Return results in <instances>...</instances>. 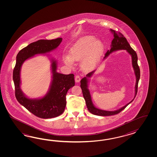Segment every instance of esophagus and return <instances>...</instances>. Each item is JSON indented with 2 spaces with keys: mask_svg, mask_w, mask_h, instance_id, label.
<instances>
[{
  "mask_svg": "<svg viewBox=\"0 0 157 157\" xmlns=\"http://www.w3.org/2000/svg\"><path fill=\"white\" fill-rule=\"evenodd\" d=\"M75 81L76 82V83H78L79 82L81 81V78L79 75H76L75 77Z\"/></svg>",
  "mask_w": 157,
  "mask_h": 157,
  "instance_id": "esophagus-1",
  "label": "esophagus"
}]
</instances>
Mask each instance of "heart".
Segmentation results:
<instances>
[{
  "label": "heart",
  "instance_id": "1",
  "mask_svg": "<svg viewBox=\"0 0 157 157\" xmlns=\"http://www.w3.org/2000/svg\"><path fill=\"white\" fill-rule=\"evenodd\" d=\"M104 51L103 44L92 36L79 38L70 49L69 56L64 57V62L71 65L72 61H81L85 70H89L99 59Z\"/></svg>",
  "mask_w": 157,
  "mask_h": 157
}]
</instances>
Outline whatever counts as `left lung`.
I'll list each match as a JSON object with an SVG mask.
<instances>
[{"label":"left lung","mask_w":157,"mask_h":157,"mask_svg":"<svg viewBox=\"0 0 157 157\" xmlns=\"http://www.w3.org/2000/svg\"><path fill=\"white\" fill-rule=\"evenodd\" d=\"M110 30L112 33L113 34L114 38L113 39L111 43L112 44L110 45L111 49L110 50H108L107 52L105 53L104 59L108 57L110 53L119 50H123V49L126 50L130 54V55L132 57V67L135 72V75L136 76V84L135 86V97L133 100L119 109L114 110V111H108V110L100 109L96 108L93 104L92 99H91L90 92L89 89V78H90L93 75V74L95 72V70L87 74L86 76L82 78L81 81V87L82 90L83 97L85 100L86 104L87 109L91 113L97 115V116H112V115L118 114L120 112H121L130 103H131L133 101L136 95L137 94L138 82L140 76V68L138 64V56L136 52L131 47L127 39L120 32L117 33V32H116L115 30L112 29H110Z\"/></svg>","instance_id":"1"}]
</instances>
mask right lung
<instances>
[{"mask_svg": "<svg viewBox=\"0 0 157 157\" xmlns=\"http://www.w3.org/2000/svg\"><path fill=\"white\" fill-rule=\"evenodd\" d=\"M62 38L40 40L31 43L19 51L13 71L15 97L20 104L34 115L41 119H50L62 114L66 105L67 93L75 85L74 75H64L56 72L57 62L51 59L52 79L47 93L42 98L31 99L24 94L21 89V68L24 62L36 55L45 54L55 49L60 44Z\"/></svg>", "mask_w": 157, "mask_h": 157, "instance_id": "1", "label": "right lung"}]
</instances>
